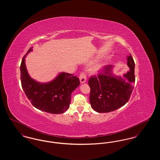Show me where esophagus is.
<instances>
[{
  "label": "esophagus",
  "mask_w": 160,
  "mask_h": 160,
  "mask_svg": "<svg viewBox=\"0 0 160 160\" xmlns=\"http://www.w3.org/2000/svg\"><path fill=\"white\" fill-rule=\"evenodd\" d=\"M79 79H80V81L81 83H83L84 82H86V75L84 72H82L80 73V76H79Z\"/></svg>",
  "instance_id": "esophagus-1"
}]
</instances>
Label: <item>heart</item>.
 Returning <instances> with one entry per match:
<instances>
[{"label":"heart","instance_id":"b5f03b06","mask_svg":"<svg viewBox=\"0 0 160 160\" xmlns=\"http://www.w3.org/2000/svg\"><path fill=\"white\" fill-rule=\"evenodd\" d=\"M99 68V67H96V68H95V70H96V69H98Z\"/></svg>","mask_w":160,"mask_h":160}]
</instances>
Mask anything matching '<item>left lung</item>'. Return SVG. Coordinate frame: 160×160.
Wrapping results in <instances>:
<instances>
[{
    "label": "left lung",
    "instance_id": "1",
    "mask_svg": "<svg viewBox=\"0 0 160 160\" xmlns=\"http://www.w3.org/2000/svg\"><path fill=\"white\" fill-rule=\"evenodd\" d=\"M129 71L123 77L116 76L107 65L99 71L98 77L92 76L88 84L91 88L89 100L92 108L98 113H108L124 106L129 100L135 82V63L131 54L127 57Z\"/></svg>",
    "mask_w": 160,
    "mask_h": 160
}]
</instances>
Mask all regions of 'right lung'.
I'll return each instance as SVG.
<instances>
[{
    "instance_id": "right-lung-1",
    "label": "right lung",
    "mask_w": 160,
    "mask_h": 160,
    "mask_svg": "<svg viewBox=\"0 0 160 160\" xmlns=\"http://www.w3.org/2000/svg\"><path fill=\"white\" fill-rule=\"evenodd\" d=\"M20 65L21 83L23 90L32 104L40 110L52 114H61L68 110L71 93L80 84L79 78L73 74L61 72L53 81L40 83L31 78L25 65L26 55Z\"/></svg>"
}]
</instances>
